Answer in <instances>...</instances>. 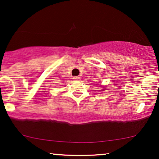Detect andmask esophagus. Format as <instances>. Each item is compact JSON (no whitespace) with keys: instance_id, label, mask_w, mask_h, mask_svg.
<instances>
[{"instance_id":"obj_1","label":"esophagus","mask_w":159,"mask_h":159,"mask_svg":"<svg viewBox=\"0 0 159 159\" xmlns=\"http://www.w3.org/2000/svg\"><path fill=\"white\" fill-rule=\"evenodd\" d=\"M73 80L75 82H79V81H80V80H81V77H75L73 78Z\"/></svg>"}]
</instances>
